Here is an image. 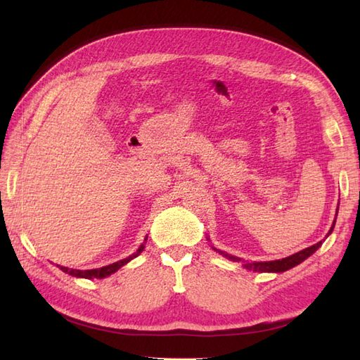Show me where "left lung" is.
I'll use <instances>...</instances> for the list:
<instances>
[{"label": "left lung", "mask_w": 360, "mask_h": 360, "mask_svg": "<svg viewBox=\"0 0 360 360\" xmlns=\"http://www.w3.org/2000/svg\"><path fill=\"white\" fill-rule=\"evenodd\" d=\"M335 215H338V213H335ZM334 224H335V219H334V223H333V226H331V229H330V232H328V235H330V233L333 232ZM328 235H326V236H328ZM320 246H322V241H319V243L314 244V246L303 249V250H300V252H297V254L290 255V257H286V258L274 259V262L244 263L243 266L246 267V269L254 271V272H285V271L290 269V267H294V266H297V264H300L302 262H304V259H307L308 257H311L312 254H314V252H316ZM213 249H215V248H213ZM215 250H218V249H215ZM218 252H219L221 255H224L226 258L232 259V262H241V258H238V257L229 255V254H226V252H223V250H218Z\"/></svg>", "instance_id": "1"}]
</instances>
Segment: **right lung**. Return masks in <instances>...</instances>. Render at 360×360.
Wrapping results in <instances>:
<instances>
[{"label":"right lung","mask_w":360,"mask_h":360,"mask_svg":"<svg viewBox=\"0 0 360 360\" xmlns=\"http://www.w3.org/2000/svg\"><path fill=\"white\" fill-rule=\"evenodd\" d=\"M145 241H147V236H145ZM145 248V243L141 244V248L137 249L133 255H129L128 258H124L120 259V262H116L112 264H108V266H103V267H98V269H89V271H79V269H70V267H65V266H60V269H62L63 272L72 275V277H79V278H105L108 277V275L114 274L116 271H119L122 266L127 264L128 262H131L133 258H136L137 255L141 254V252Z\"/></svg>","instance_id":"add662e5"}]
</instances>
